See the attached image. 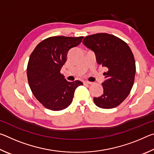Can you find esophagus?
<instances>
[{
    "mask_svg": "<svg viewBox=\"0 0 154 154\" xmlns=\"http://www.w3.org/2000/svg\"><path fill=\"white\" fill-rule=\"evenodd\" d=\"M84 83V84H88V85H92L93 84V82H88V81H85V82H83Z\"/></svg>",
    "mask_w": 154,
    "mask_h": 154,
    "instance_id": "obj_1",
    "label": "esophagus"
}]
</instances>
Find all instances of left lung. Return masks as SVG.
<instances>
[{
  "label": "left lung",
  "mask_w": 154,
  "mask_h": 154,
  "mask_svg": "<svg viewBox=\"0 0 154 154\" xmlns=\"http://www.w3.org/2000/svg\"><path fill=\"white\" fill-rule=\"evenodd\" d=\"M82 43L94 52L98 64L108 69L104 72L103 94L94 98V102L100 108L116 107L127 98L134 84L136 65L131 49L124 41L107 33L87 36Z\"/></svg>",
  "instance_id": "obj_1"
}]
</instances>
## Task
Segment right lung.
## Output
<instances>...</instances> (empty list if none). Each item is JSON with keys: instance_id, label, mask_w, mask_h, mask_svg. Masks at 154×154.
Here are the masks:
<instances>
[{"instance_id": "1", "label": "right lung", "mask_w": 154, "mask_h": 154, "mask_svg": "<svg viewBox=\"0 0 154 154\" xmlns=\"http://www.w3.org/2000/svg\"><path fill=\"white\" fill-rule=\"evenodd\" d=\"M83 36L49 37L36 45L27 66L28 82L35 98L52 111H60L71 105L76 88L83 83L69 82L60 73L68 52L82 42Z\"/></svg>"}]
</instances>
